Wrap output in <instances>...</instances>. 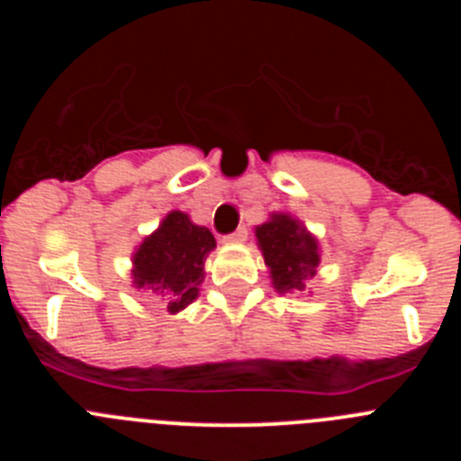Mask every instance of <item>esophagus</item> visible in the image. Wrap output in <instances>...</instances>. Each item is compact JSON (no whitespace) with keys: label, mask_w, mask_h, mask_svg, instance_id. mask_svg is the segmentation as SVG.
Masks as SVG:
<instances>
[{"label":"esophagus","mask_w":461,"mask_h":461,"mask_svg":"<svg viewBox=\"0 0 461 461\" xmlns=\"http://www.w3.org/2000/svg\"><path fill=\"white\" fill-rule=\"evenodd\" d=\"M247 228H238V230H235V233H230V235H226V238L221 240L223 244H242L244 240H247Z\"/></svg>","instance_id":"obj_1"}]
</instances>
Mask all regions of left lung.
Returning <instances> with one entry per match:
<instances>
[{"mask_svg": "<svg viewBox=\"0 0 461 461\" xmlns=\"http://www.w3.org/2000/svg\"><path fill=\"white\" fill-rule=\"evenodd\" d=\"M272 286L276 293H303L319 275V238L288 212H272L270 219L254 228Z\"/></svg>", "mask_w": 461, "mask_h": 461, "instance_id": "obj_1", "label": "left lung"}]
</instances>
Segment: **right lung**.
I'll return each mask as SVG.
<instances>
[{
	"instance_id": "add662e5",
	"label": "right lung",
	"mask_w": 461,
	"mask_h": 461,
	"mask_svg": "<svg viewBox=\"0 0 461 461\" xmlns=\"http://www.w3.org/2000/svg\"><path fill=\"white\" fill-rule=\"evenodd\" d=\"M214 247L210 228L191 221L186 212H168L131 254L133 288L157 295L170 313L182 312L201 293L205 258Z\"/></svg>"
}]
</instances>
